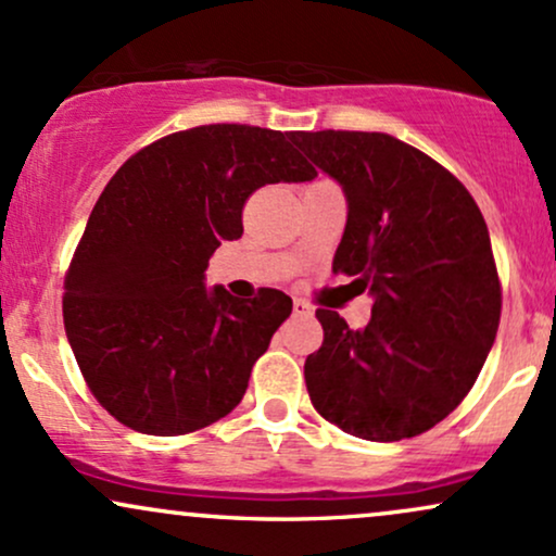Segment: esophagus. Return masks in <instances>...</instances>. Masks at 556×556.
<instances>
[{
    "mask_svg": "<svg viewBox=\"0 0 556 556\" xmlns=\"http://www.w3.org/2000/svg\"><path fill=\"white\" fill-rule=\"evenodd\" d=\"M311 314H314V311H311V305L305 303V300L300 298L292 300V316H311Z\"/></svg>",
    "mask_w": 556,
    "mask_h": 556,
    "instance_id": "1",
    "label": "esophagus"
}]
</instances>
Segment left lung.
<instances>
[{"mask_svg": "<svg viewBox=\"0 0 556 556\" xmlns=\"http://www.w3.org/2000/svg\"><path fill=\"white\" fill-rule=\"evenodd\" d=\"M348 195L331 271L374 295L355 331L318 308L324 342L305 358L311 402L368 442L433 429L465 400L494 344L502 282L481 208L424 151L387 132H292Z\"/></svg>", "mask_w": 556, "mask_h": 556, "instance_id": "1", "label": "left lung"}]
</instances>
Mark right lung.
<instances>
[{
    "mask_svg": "<svg viewBox=\"0 0 556 556\" xmlns=\"http://www.w3.org/2000/svg\"><path fill=\"white\" fill-rule=\"evenodd\" d=\"M290 136L219 123L172 132L114 172L65 274L62 318L83 379L127 429L180 437L240 405L251 368L290 316L285 292L251 303L203 271L242 235L261 185L314 180Z\"/></svg>",
    "mask_w": 556,
    "mask_h": 556,
    "instance_id": "add662e5",
    "label": "right lung"
}]
</instances>
